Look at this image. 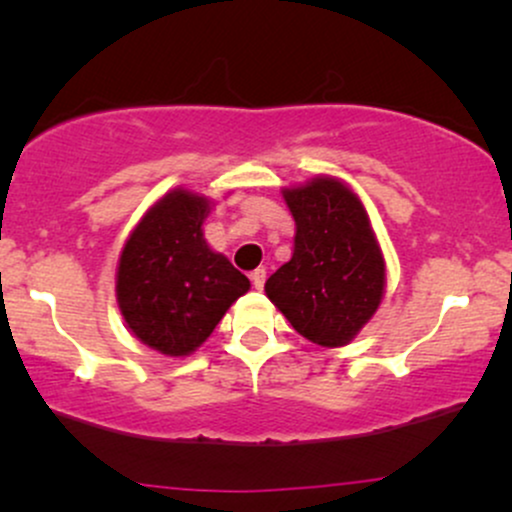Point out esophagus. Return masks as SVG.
Here are the masks:
<instances>
[{"label": "esophagus", "mask_w": 512, "mask_h": 512, "mask_svg": "<svg viewBox=\"0 0 512 512\" xmlns=\"http://www.w3.org/2000/svg\"><path fill=\"white\" fill-rule=\"evenodd\" d=\"M250 281H252V286L257 288V291H262L264 281H267V272H264V269H255V272L250 274Z\"/></svg>", "instance_id": "obj_1"}]
</instances>
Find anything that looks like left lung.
<instances>
[{
    "mask_svg": "<svg viewBox=\"0 0 512 512\" xmlns=\"http://www.w3.org/2000/svg\"><path fill=\"white\" fill-rule=\"evenodd\" d=\"M293 257L264 283L267 298L307 341L346 346L384 298L386 267L367 209L346 183L317 176L286 188Z\"/></svg>",
    "mask_w": 512,
    "mask_h": 512,
    "instance_id": "obj_1",
    "label": "left lung"
}]
</instances>
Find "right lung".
Wrapping results in <instances>:
<instances>
[{
	"label": "right lung",
	"instance_id": "right-lung-1",
	"mask_svg": "<svg viewBox=\"0 0 512 512\" xmlns=\"http://www.w3.org/2000/svg\"><path fill=\"white\" fill-rule=\"evenodd\" d=\"M212 202L176 188L155 202L131 231L116 269V303L128 329L159 353L190 355L226 310L250 291L221 252L207 245Z\"/></svg>",
	"mask_w": 512,
	"mask_h": 512
}]
</instances>
